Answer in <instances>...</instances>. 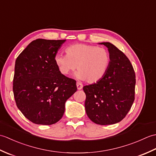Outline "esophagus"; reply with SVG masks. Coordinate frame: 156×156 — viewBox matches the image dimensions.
Listing matches in <instances>:
<instances>
[{
    "label": "esophagus",
    "mask_w": 156,
    "mask_h": 156,
    "mask_svg": "<svg viewBox=\"0 0 156 156\" xmlns=\"http://www.w3.org/2000/svg\"><path fill=\"white\" fill-rule=\"evenodd\" d=\"M76 87H77L78 90H81L82 87H82V84L80 83V82H77V83H76Z\"/></svg>",
    "instance_id": "34e87169"
}]
</instances>
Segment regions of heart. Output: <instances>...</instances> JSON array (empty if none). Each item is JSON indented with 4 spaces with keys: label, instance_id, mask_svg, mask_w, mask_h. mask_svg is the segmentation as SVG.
Masks as SVG:
<instances>
[{
    "label": "heart",
    "instance_id": "1",
    "mask_svg": "<svg viewBox=\"0 0 156 156\" xmlns=\"http://www.w3.org/2000/svg\"><path fill=\"white\" fill-rule=\"evenodd\" d=\"M66 55L57 54L55 64L62 74L67 76L76 69L75 77L88 83L100 82L108 70L111 62L108 49L96 45L76 44L66 49Z\"/></svg>",
    "mask_w": 156,
    "mask_h": 156
}]
</instances>
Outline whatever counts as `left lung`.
Masks as SVG:
<instances>
[{
    "instance_id": "1",
    "label": "left lung",
    "mask_w": 156,
    "mask_h": 156,
    "mask_svg": "<svg viewBox=\"0 0 156 156\" xmlns=\"http://www.w3.org/2000/svg\"><path fill=\"white\" fill-rule=\"evenodd\" d=\"M99 44L108 48L111 62L107 74L100 82L83 87L87 96L85 109L94 123L112 125L125 118L133 103L135 74L128 58L113 44Z\"/></svg>"
}]
</instances>
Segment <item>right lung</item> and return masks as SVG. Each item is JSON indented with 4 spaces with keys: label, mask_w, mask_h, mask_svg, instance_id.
Wrapping results in <instances>:
<instances>
[{
    "label": "right lung",
    "mask_w": 156,
    "mask_h": 156,
    "mask_svg": "<svg viewBox=\"0 0 156 156\" xmlns=\"http://www.w3.org/2000/svg\"><path fill=\"white\" fill-rule=\"evenodd\" d=\"M66 40L37 39L16 58L13 94L23 115L38 125L54 124L62 119L66 101L77 90L76 82L62 74L54 57Z\"/></svg>",
    "instance_id": "right-lung-1"
}]
</instances>
